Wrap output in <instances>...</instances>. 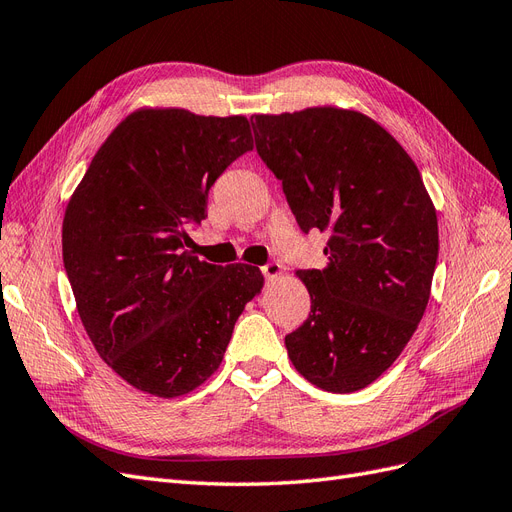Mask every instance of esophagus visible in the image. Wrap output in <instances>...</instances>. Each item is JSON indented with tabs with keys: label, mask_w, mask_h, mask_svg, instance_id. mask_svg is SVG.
I'll return each instance as SVG.
<instances>
[{
	"label": "esophagus",
	"mask_w": 512,
	"mask_h": 512,
	"mask_svg": "<svg viewBox=\"0 0 512 512\" xmlns=\"http://www.w3.org/2000/svg\"><path fill=\"white\" fill-rule=\"evenodd\" d=\"M262 275H265L267 280H277V277L282 275V267H280V262H269V265L262 267Z\"/></svg>",
	"instance_id": "obj_1"
}]
</instances>
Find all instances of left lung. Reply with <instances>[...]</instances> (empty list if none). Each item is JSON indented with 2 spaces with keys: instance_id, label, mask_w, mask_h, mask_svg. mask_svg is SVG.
<instances>
[{
  "instance_id": "8db88e82",
  "label": "left lung",
  "mask_w": 512,
  "mask_h": 512,
  "mask_svg": "<svg viewBox=\"0 0 512 512\" xmlns=\"http://www.w3.org/2000/svg\"><path fill=\"white\" fill-rule=\"evenodd\" d=\"M256 149L303 232H327L324 269L297 271L312 312L286 335L294 369L329 393L378 380L421 322L438 215L414 160L361 111L309 106L252 117Z\"/></svg>"
}]
</instances>
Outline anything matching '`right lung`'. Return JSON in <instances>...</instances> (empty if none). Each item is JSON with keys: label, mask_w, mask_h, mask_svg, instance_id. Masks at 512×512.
<instances>
[{"label": "right lung", "mask_w": 512, "mask_h": 512, "mask_svg": "<svg viewBox=\"0 0 512 512\" xmlns=\"http://www.w3.org/2000/svg\"><path fill=\"white\" fill-rule=\"evenodd\" d=\"M254 147L243 115L143 106L108 134L68 200L61 247L96 352L134 389L173 399L220 367L262 290L252 265H209L188 245L207 194Z\"/></svg>", "instance_id": "right-lung-1"}]
</instances>
